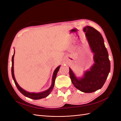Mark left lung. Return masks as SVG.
I'll return each mask as SVG.
<instances>
[{
	"label": "left lung",
	"instance_id": "8db88e82",
	"mask_svg": "<svg viewBox=\"0 0 121 121\" xmlns=\"http://www.w3.org/2000/svg\"><path fill=\"white\" fill-rule=\"evenodd\" d=\"M89 48L93 54L94 63L83 75L77 77L70 68L69 74L74 86L81 92L92 93L101 89L111 69L108 54L101 34L93 27L83 28Z\"/></svg>",
	"mask_w": 121,
	"mask_h": 121
}]
</instances>
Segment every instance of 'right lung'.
Masks as SVG:
<instances>
[{"label":"right lung","mask_w":121,"mask_h":121,"mask_svg":"<svg viewBox=\"0 0 121 121\" xmlns=\"http://www.w3.org/2000/svg\"><path fill=\"white\" fill-rule=\"evenodd\" d=\"M14 53H15V51H14V53L13 55V56L12 57V75L13 81L14 82V83H15L17 87V88L18 90H19L20 92L21 93H22L24 96H26L28 98H30L31 99H35V100H37V99H42L43 98H45L47 96H48L49 94L52 92L54 85V83H55V80H56V77L57 74V72H58L60 69V67L61 65H58V66L55 69V70L54 71L53 74L52 75V85H51L50 87L49 88L45 90L44 91H42V92H38V93H36V92H28V91H26L24 89H23L22 88L18 83H17L16 80L15 79V77H14V70H13V64H14Z\"/></svg>","instance_id":"right-lung-1"}]
</instances>
